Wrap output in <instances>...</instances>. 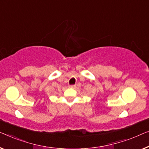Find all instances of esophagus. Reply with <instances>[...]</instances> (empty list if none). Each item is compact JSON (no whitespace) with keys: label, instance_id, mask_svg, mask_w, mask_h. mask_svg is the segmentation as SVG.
Returning <instances> with one entry per match:
<instances>
[{"label":"esophagus","instance_id":"1","mask_svg":"<svg viewBox=\"0 0 149 149\" xmlns=\"http://www.w3.org/2000/svg\"><path fill=\"white\" fill-rule=\"evenodd\" d=\"M70 88H74L75 87V85H71L70 86Z\"/></svg>","mask_w":149,"mask_h":149}]
</instances>
